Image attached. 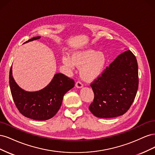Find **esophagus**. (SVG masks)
Returning a JSON list of instances; mask_svg holds the SVG:
<instances>
[{"instance_id":"esophagus-1","label":"esophagus","mask_w":155,"mask_h":155,"mask_svg":"<svg viewBox=\"0 0 155 155\" xmlns=\"http://www.w3.org/2000/svg\"><path fill=\"white\" fill-rule=\"evenodd\" d=\"M76 87L77 88H81V87H83V85L82 83H81V81H77V82L76 83Z\"/></svg>"}]
</instances>
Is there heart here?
<instances>
[{
    "label": "heart",
    "instance_id": "b5f03b06",
    "mask_svg": "<svg viewBox=\"0 0 155 155\" xmlns=\"http://www.w3.org/2000/svg\"><path fill=\"white\" fill-rule=\"evenodd\" d=\"M63 62L70 68L81 67L80 75L87 81H93L99 77L104 69L106 57L104 53L92 49L76 51L72 58L68 55L63 58Z\"/></svg>",
    "mask_w": 155,
    "mask_h": 155
}]
</instances>
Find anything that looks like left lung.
<instances>
[{"label": "left lung", "mask_w": 155, "mask_h": 155, "mask_svg": "<svg viewBox=\"0 0 155 155\" xmlns=\"http://www.w3.org/2000/svg\"><path fill=\"white\" fill-rule=\"evenodd\" d=\"M138 82L137 58L130 50H126L91 83L94 97L89 110L101 118L123 115L133 104Z\"/></svg>", "instance_id": "left-lung-1"}]
</instances>
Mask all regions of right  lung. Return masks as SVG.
Wrapping results in <instances>:
<instances>
[{"label": "right lung", "instance_id": "add662e5", "mask_svg": "<svg viewBox=\"0 0 155 155\" xmlns=\"http://www.w3.org/2000/svg\"><path fill=\"white\" fill-rule=\"evenodd\" d=\"M41 37H35L26 43ZM9 83L12 96L16 107L21 113L28 118L47 120L52 118L59 110L63 96L74 87V81L65 75L58 73L43 89L36 92H27L17 85L12 76V67L10 70Z\"/></svg>", "mask_w": 155, "mask_h": 155}]
</instances>
